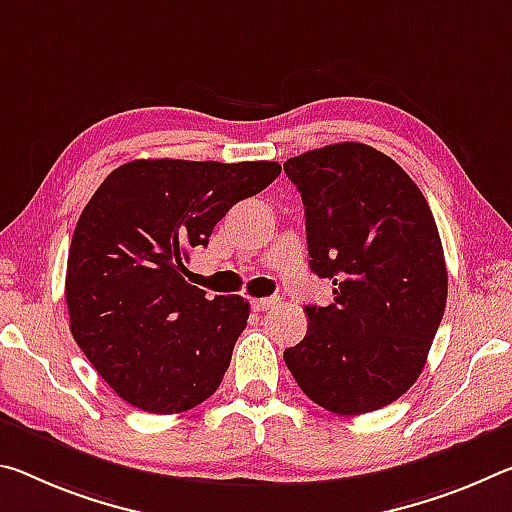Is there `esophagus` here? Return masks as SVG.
<instances>
[{
    "mask_svg": "<svg viewBox=\"0 0 512 512\" xmlns=\"http://www.w3.org/2000/svg\"><path fill=\"white\" fill-rule=\"evenodd\" d=\"M278 303H280L278 296L255 298V300H253V310H255V312H266V310H273V307H278Z\"/></svg>",
    "mask_w": 512,
    "mask_h": 512,
    "instance_id": "esophagus-1",
    "label": "esophagus"
}]
</instances>
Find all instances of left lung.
I'll return each instance as SVG.
<instances>
[{"label":"left lung","instance_id":"obj_1","mask_svg":"<svg viewBox=\"0 0 512 512\" xmlns=\"http://www.w3.org/2000/svg\"><path fill=\"white\" fill-rule=\"evenodd\" d=\"M285 173L305 205L310 269L335 285L328 307L305 305L307 335L285 364L335 415L385 408L419 378L444 314L431 207L394 159L364 143L298 154Z\"/></svg>","mask_w":512,"mask_h":512}]
</instances>
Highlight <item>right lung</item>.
<instances>
[{
    "label": "right lung",
    "mask_w": 512,
    "mask_h": 512,
    "mask_svg": "<svg viewBox=\"0 0 512 512\" xmlns=\"http://www.w3.org/2000/svg\"><path fill=\"white\" fill-rule=\"evenodd\" d=\"M278 175L275 161L136 159L88 200L68 255L70 332L120 399L173 415L221 385L250 305L207 298L184 264L232 205Z\"/></svg>",
    "instance_id": "add662e5"
}]
</instances>
